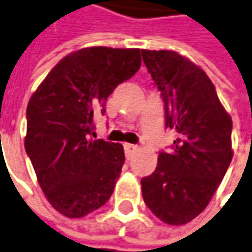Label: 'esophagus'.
<instances>
[{
	"label": "esophagus",
	"mask_w": 252,
	"mask_h": 252,
	"mask_svg": "<svg viewBox=\"0 0 252 252\" xmlns=\"http://www.w3.org/2000/svg\"><path fill=\"white\" fill-rule=\"evenodd\" d=\"M124 150H126V157H129L134 151H137L138 150V147L137 145H134V144H124Z\"/></svg>",
	"instance_id": "34e87169"
}]
</instances>
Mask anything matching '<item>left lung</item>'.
Wrapping results in <instances>:
<instances>
[{"label": "left lung", "instance_id": "8db88e82", "mask_svg": "<svg viewBox=\"0 0 252 252\" xmlns=\"http://www.w3.org/2000/svg\"><path fill=\"white\" fill-rule=\"evenodd\" d=\"M141 54L164 99L165 126L178 134L172 150L159 153L156 171L141 180L142 197L162 222L183 225L205 210L228 170L232 120L192 61L167 50Z\"/></svg>", "mask_w": 252, "mask_h": 252}]
</instances>
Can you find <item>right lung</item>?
I'll list each match as a JSON object with an SVG mask.
<instances>
[{
	"mask_svg": "<svg viewBox=\"0 0 252 252\" xmlns=\"http://www.w3.org/2000/svg\"><path fill=\"white\" fill-rule=\"evenodd\" d=\"M140 67L138 48H82L64 57L30 98L25 151L60 214L81 218L110 200L126 156L121 144L90 138L94 115Z\"/></svg>",
	"mask_w": 252,
	"mask_h": 252,
	"instance_id": "1",
	"label": "right lung"
}]
</instances>
